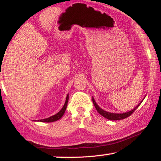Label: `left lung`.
<instances>
[{
	"label": "left lung",
	"mask_w": 161,
	"mask_h": 161,
	"mask_svg": "<svg viewBox=\"0 0 161 161\" xmlns=\"http://www.w3.org/2000/svg\"><path fill=\"white\" fill-rule=\"evenodd\" d=\"M92 101H93L94 105L95 106V108L97 111L98 113L100 114V115H102L103 117L106 118L109 120H120V119H124L128 117V116H130L131 114L136 111V108H137L139 106V105L141 104V103H139V104H138L137 106L135 108H133V110H131V111H130L128 112H126V113L114 114V113H110V112L105 111H104V110H103L102 108H100L98 106V105L97 104L95 101H94V98H92Z\"/></svg>",
	"instance_id": "8db88e82"
}]
</instances>
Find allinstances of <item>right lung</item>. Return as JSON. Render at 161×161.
<instances>
[{
	"instance_id": "obj_1",
	"label": "right lung",
	"mask_w": 161,
	"mask_h": 161,
	"mask_svg": "<svg viewBox=\"0 0 161 161\" xmlns=\"http://www.w3.org/2000/svg\"><path fill=\"white\" fill-rule=\"evenodd\" d=\"M68 100H69V94H67V98H66V101H65L64 105L63 108L61 109V111H59L58 113H57L56 114H55V115L50 116V117H48V118H47V119H44L38 120L39 122H56V121L60 119H61V117H62L63 115H64V113H65L66 108H67V105Z\"/></svg>"
}]
</instances>
